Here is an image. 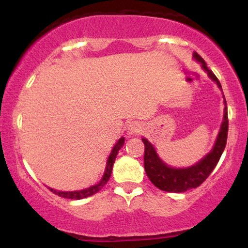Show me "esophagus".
Segmentation results:
<instances>
[{"label": "esophagus", "mask_w": 248, "mask_h": 248, "mask_svg": "<svg viewBox=\"0 0 248 248\" xmlns=\"http://www.w3.org/2000/svg\"><path fill=\"white\" fill-rule=\"evenodd\" d=\"M141 130V124L138 123V122H131V123L127 125V133L130 135H135L140 133Z\"/></svg>", "instance_id": "34e87169"}]
</instances>
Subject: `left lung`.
Segmentation results:
<instances>
[{
	"label": "left lung",
	"mask_w": 248,
	"mask_h": 248,
	"mask_svg": "<svg viewBox=\"0 0 248 248\" xmlns=\"http://www.w3.org/2000/svg\"><path fill=\"white\" fill-rule=\"evenodd\" d=\"M193 60L201 64V69L208 74V77L218 86L222 93L221 84L212 71L209 70V67L206 66L204 60L196 52L193 53ZM222 98L223 104H225L223 120L221 125H220V130L218 135H217L215 144H213L211 151L208 152L204 157L200 159L194 165L183 168L171 167L159 157L154 144L148 139L142 138V142L144 143V169L149 179L155 187L165 192L182 193L188 191V189L196 188L209 177V175L211 174L218 164L227 143L228 110H227V103L223 93Z\"/></svg>",
	"instance_id": "obj_1"
}]
</instances>
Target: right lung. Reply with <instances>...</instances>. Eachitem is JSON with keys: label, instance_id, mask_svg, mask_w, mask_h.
<instances>
[{"label": "right lung", "instance_id": "right-lung-1", "mask_svg": "<svg viewBox=\"0 0 248 248\" xmlns=\"http://www.w3.org/2000/svg\"><path fill=\"white\" fill-rule=\"evenodd\" d=\"M124 142H125V139L124 137H122L120 140H118L115 145L111 149L109 155H108L107 158V162H106V167H105V171H104V175L101 179L96 184L89 186V187L87 188H83V189H79V191H59V189H55V188H52V187H48L50 191L53 193H55L56 195L61 196V198H65V199H71V200H81V199H86V198H89V196L96 194L100 191L101 188L104 187L105 184L108 182V179L110 178V175H111V171H113V166H114V162H115V159H116V155L118 154V151L121 150V148L124 145Z\"/></svg>", "mask_w": 248, "mask_h": 248}]
</instances>
